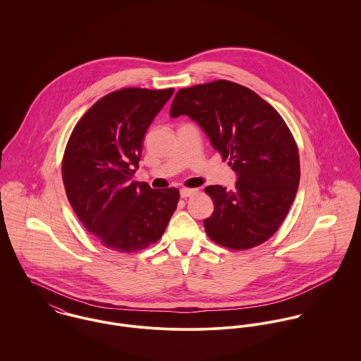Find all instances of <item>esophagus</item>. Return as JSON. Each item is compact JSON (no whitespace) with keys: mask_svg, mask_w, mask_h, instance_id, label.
<instances>
[{"mask_svg":"<svg viewBox=\"0 0 361 361\" xmlns=\"http://www.w3.org/2000/svg\"><path fill=\"white\" fill-rule=\"evenodd\" d=\"M196 193H197V189H182L180 190V197L182 199H188V197H190V196H193Z\"/></svg>","mask_w":361,"mask_h":361,"instance_id":"esophagus-1","label":"esophagus"}]
</instances>
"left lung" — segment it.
<instances>
[{"label": "left lung", "mask_w": 361, "mask_h": 361, "mask_svg": "<svg viewBox=\"0 0 361 361\" xmlns=\"http://www.w3.org/2000/svg\"><path fill=\"white\" fill-rule=\"evenodd\" d=\"M188 115L236 172L233 190L214 185L206 193L214 212L207 235L219 246L246 250L268 240L292 206L300 161L296 142L278 111L253 90L229 80L180 89L171 116Z\"/></svg>", "instance_id": "obj_1"}]
</instances>
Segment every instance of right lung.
Masks as SVG:
<instances>
[{"instance_id":"obj_1","label":"right lung","mask_w":361,"mask_h":361,"mask_svg":"<svg viewBox=\"0 0 361 361\" xmlns=\"http://www.w3.org/2000/svg\"><path fill=\"white\" fill-rule=\"evenodd\" d=\"M173 89L128 87L94 104L76 123L62 159L68 200L106 249L133 253L164 233L179 202L175 188L154 190L132 180L143 137Z\"/></svg>"}]
</instances>
